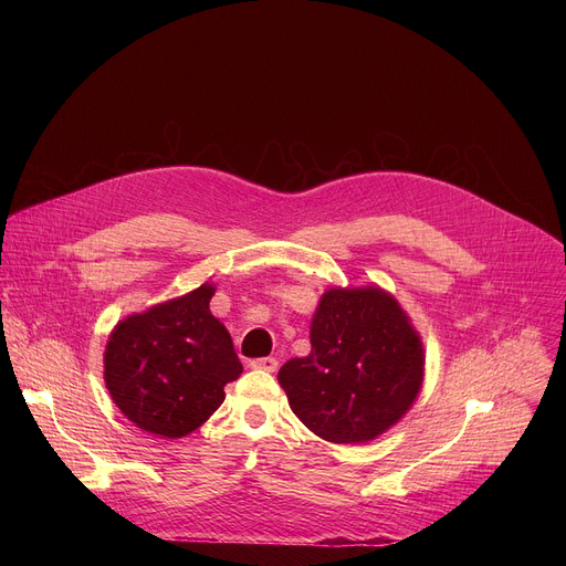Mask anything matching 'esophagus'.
Instances as JSON below:
<instances>
[{
  "instance_id": "1",
  "label": "esophagus",
  "mask_w": 566,
  "mask_h": 566,
  "mask_svg": "<svg viewBox=\"0 0 566 566\" xmlns=\"http://www.w3.org/2000/svg\"><path fill=\"white\" fill-rule=\"evenodd\" d=\"M253 369H262V371H275L277 369V360L275 358H255L249 363Z\"/></svg>"
}]
</instances>
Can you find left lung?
Instances as JSON below:
<instances>
[{
  "label": "left lung",
  "mask_w": 566,
  "mask_h": 566,
  "mask_svg": "<svg viewBox=\"0 0 566 566\" xmlns=\"http://www.w3.org/2000/svg\"><path fill=\"white\" fill-rule=\"evenodd\" d=\"M426 349L385 289H329L311 317V354L277 380L295 417L319 439L367 443L398 423L423 387Z\"/></svg>",
  "instance_id": "1"
}]
</instances>
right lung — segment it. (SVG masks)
Instances as JSON below:
<instances>
[{
  "mask_svg": "<svg viewBox=\"0 0 566 566\" xmlns=\"http://www.w3.org/2000/svg\"><path fill=\"white\" fill-rule=\"evenodd\" d=\"M214 284L132 313L105 347V385L116 408L147 434L181 439L221 406L241 374L232 338L210 313Z\"/></svg>",
  "mask_w": 566,
  "mask_h": 566,
  "instance_id": "right-lung-1",
  "label": "right lung"
}]
</instances>
